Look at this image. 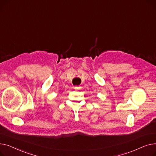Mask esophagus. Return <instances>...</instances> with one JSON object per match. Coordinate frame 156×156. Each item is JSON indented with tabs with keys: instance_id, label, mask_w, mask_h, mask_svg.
Listing matches in <instances>:
<instances>
[{
	"instance_id": "esophagus-1",
	"label": "esophagus",
	"mask_w": 156,
	"mask_h": 156,
	"mask_svg": "<svg viewBox=\"0 0 156 156\" xmlns=\"http://www.w3.org/2000/svg\"><path fill=\"white\" fill-rule=\"evenodd\" d=\"M74 89H75L76 90H79V89H80V87H79V86H75V87H74Z\"/></svg>"
}]
</instances>
